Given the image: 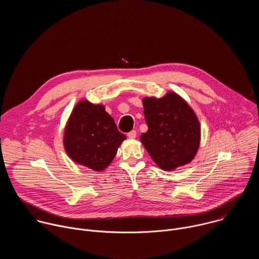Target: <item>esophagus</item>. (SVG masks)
<instances>
[{"label":"esophagus","instance_id":"esophagus-1","mask_svg":"<svg viewBox=\"0 0 259 259\" xmlns=\"http://www.w3.org/2000/svg\"><path fill=\"white\" fill-rule=\"evenodd\" d=\"M136 131L135 130H132V131H130L128 134H127V136L129 137V138H135L136 137Z\"/></svg>","mask_w":259,"mask_h":259}]
</instances>
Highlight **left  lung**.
I'll use <instances>...</instances> for the list:
<instances>
[{
	"mask_svg": "<svg viewBox=\"0 0 259 259\" xmlns=\"http://www.w3.org/2000/svg\"><path fill=\"white\" fill-rule=\"evenodd\" d=\"M142 104L149 130L140 141L154 162L171 171L193 161L200 146L201 126L187 101L169 91L161 98L145 97Z\"/></svg>",
	"mask_w": 259,
	"mask_h": 259,
	"instance_id": "8db88e82",
	"label": "left lung"
}]
</instances>
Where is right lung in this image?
Instances as JSON below:
<instances>
[{"label":"right lung","instance_id":"add662e5","mask_svg":"<svg viewBox=\"0 0 259 259\" xmlns=\"http://www.w3.org/2000/svg\"><path fill=\"white\" fill-rule=\"evenodd\" d=\"M125 139L102 104L81 100L66 123L63 145L73 162L99 172L112 163Z\"/></svg>","mask_w":259,"mask_h":259}]
</instances>
